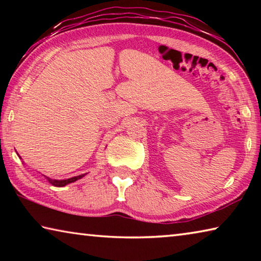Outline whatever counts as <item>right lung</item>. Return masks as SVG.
<instances>
[{"mask_svg":"<svg viewBox=\"0 0 261 261\" xmlns=\"http://www.w3.org/2000/svg\"><path fill=\"white\" fill-rule=\"evenodd\" d=\"M86 174H83V175H79V176H74V177H71V178H68V179H53V178H49V177H45L47 178L48 182H49L51 185H54V187H64V185H67L69 183H73L76 182L77 179H81L82 177H84Z\"/></svg>","mask_w":261,"mask_h":261,"instance_id":"add662e5","label":"right lung"}]
</instances>
